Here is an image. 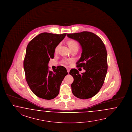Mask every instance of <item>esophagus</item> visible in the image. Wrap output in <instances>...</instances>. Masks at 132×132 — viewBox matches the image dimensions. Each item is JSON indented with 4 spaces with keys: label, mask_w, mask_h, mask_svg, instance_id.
I'll return each instance as SVG.
<instances>
[{
    "label": "esophagus",
    "mask_w": 132,
    "mask_h": 132,
    "mask_svg": "<svg viewBox=\"0 0 132 132\" xmlns=\"http://www.w3.org/2000/svg\"><path fill=\"white\" fill-rule=\"evenodd\" d=\"M67 71H68V73H69V71H70V69H68H68H67Z\"/></svg>",
    "instance_id": "obj_1"
}]
</instances>
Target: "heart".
I'll return each instance as SVG.
<instances>
[{"label": "heart", "mask_w": 132, "mask_h": 132, "mask_svg": "<svg viewBox=\"0 0 132 132\" xmlns=\"http://www.w3.org/2000/svg\"><path fill=\"white\" fill-rule=\"evenodd\" d=\"M68 46L69 47L70 49L71 50V51H72L73 50H78L79 48V44L75 40H70L68 42ZM59 47V45H58L57 47H56L55 51L57 52L58 48ZM72 61L69 60H63L62 61V63L63 64H70L71 62Z\"/></svg>", "instance_id": "1"}]
</instances>
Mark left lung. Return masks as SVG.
Segmentation results:
<instances>
[{
    "mask_svg": "<svg viewBox=\"0 0 132 132\" xmlns=\"http://www.w3.org/2000/svg\"><path fill=\"white\" fill-rule=\"evenodd\" d=\"M68 37L77 41L82 48L77 67L83 68L85 72L80 74L75 68L69 74L74 81L71 84L73 95L77 98L87 99L98 93L104 83L107 71L106 47L102 39L91 32L82 31L67 34Z\"/></svg>",
    "mask_w": 132,
    "mask_h": 132,
    "instance_id": "8db88e82",
    "label": "left lung"
}]
</instances>
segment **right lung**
<instances>
[{"mask_svg": "<svg viewBox=\"0 0 132 132\" xmlns=\"http://www.w3.org/2000/svg\"><path fill=\"white\" fill-rule=\"evenodd\" d=\"M67 34L44 32L28 44L24 60L26 80L32 92L39 98L51 100L59 93L60 87L68 73L63 66L50 71L48 64L54 56L56 47Z\"/></svg>", "mask_w": 132, "mask_h": 132, "instance_id": "obj_1", "label": "right lung"}]
</instances>
